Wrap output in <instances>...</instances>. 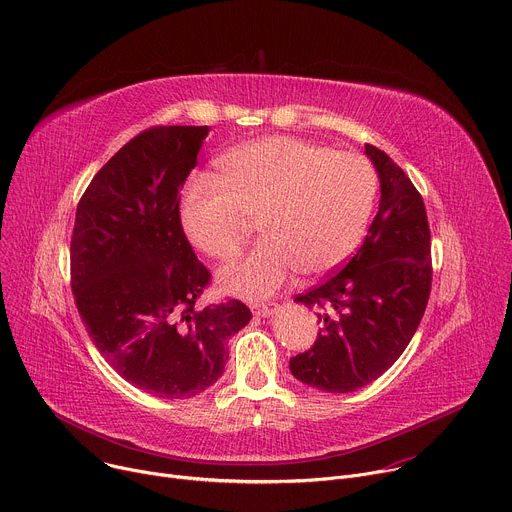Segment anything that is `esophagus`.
<instances>
[{
  "mask_svg": "<svg viewBox=\"0 0 512 512\" xmlns=\"http://www.w3.org/2000/svg\"><path fill=\"white\" fill-rule=\"evenodd\" d=\"M250 307H252V313L258 317H270L280 309L278 303H252Z\"/></svg>",
  "mask_w": 512,
  "mask_h": 512,
  "instance_id": "34e87169",
  "label": "esophagus"
}]
</instances>
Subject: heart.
Returning a JSON list of instances; mask_svg holds the SVG:
<instances>
[{
	"label": "heart",
	"instance_id": "1",
	"mask_svg": "<svg viewBox=\"0 0 512 512\" xmlns=\"http://www.w3.org/2000/svg\"><path fill=\"white\" fill-rule=\"evenodd\" d=\"M376 173L354 152L268 136L232 148L219 179H199L185 195L187 238L207 256L234 260L256 230L264 240L219 272L236 295L268 297L299 268L319 276L346 262L364 238Z\"/></svg>",
	"mask_w": 512,
	"mask_h": 512
}]
</instances>
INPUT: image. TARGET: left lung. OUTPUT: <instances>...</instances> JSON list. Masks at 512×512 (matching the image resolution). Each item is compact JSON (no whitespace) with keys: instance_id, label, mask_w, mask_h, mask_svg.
Segmentation results:
<instances>
[{"instance_id":"obj_1","label":"left lung","mask_w":512,"mask_h":512,"mask_svg":"<svg viewBox=\"0 0 512 512\" xmlns=\"http://www.w3.org/2000/svg\"><path fill=\"white\" fill-rule=\"evenodd\" d=\"M380 205L354 258L295 301L321 309L311 350L291 358L297 380L354 392L382 376L415 335L431 293V234L423 197L394 160L366 144Z\"/></svg>"}]
</instances>
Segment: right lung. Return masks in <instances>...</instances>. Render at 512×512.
Wrapping results in <instances>:
<instances>
[{"label": "right lung", "mask_w": 512, "mask_h": 512, "mask_svg": "<svg viewBox=\"0 0 512 512\" xmlns=\"http://www.w3.org/2000/svg\"><path fill=\"white\" fill-rule=\"evenodd\" d=\"M207 126H156L113 154L83 193L71 287L105 362L160 399H189L223 374L227 339L250 323L230 299L197 307L211 274L181 225L179 191Z\"/></svg>", "instance_id": "right-lung-1"}]
</instances>
